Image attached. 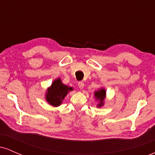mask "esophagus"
Returning a JSON list of instances; mask_svg holds the SVG:
<instances>
[{"label": "esophagus", "mask_w": 155, "mask_h": 155, "mask_svg": "<svg viewBox=\"0 0 155 155\" xmlns=\"http://www.w3.org/2000/svg\"><path fill=\"white\" fill-rule=\"evenodd\" d=\"M78 86H79V89H83L84 87V84L82 81H79V84H78Z\"/></svg>", "instance_id": "obj_1"}]
</instances>
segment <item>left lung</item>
<instances>
[{
  "label": "left lung",
  "mask_w": 155,
  "mask_h": 155,
  "mask_svg": "<svg viewBox=\"0 0 155 155\" xmlns=\"http://www.w3.org/2000/svg\"><path fill=\"white\" fill-rule=\"evenodd\" d=\"M94 97H95V100L97 101V107H102L104 106L105 99L106 97V90L104 87L100 88L98 90L94 92Z\"/></svg>",
  "instance_id": "obj_1"
}]
</instances>
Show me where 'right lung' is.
Listing matches in <instances>:
<instances>
[{
	"label": "right lung",
	"instance_id": "1",
	"mask_svg": "<svg viewBox=\"0 0 155 155\" xmlns=\"http://www.w3.org/2000/svg\"><path fill=\"white\" fill-rule=\"evenodd\" d=\"M73 90V87L64 84L60 78H58L54 79L51 86L47 88L45 94V99L51 106L58 107L62 104L68 93Z\"/></svg>",
	"mask_w": 155,
	"mask_h": 155
}]
</instances>
